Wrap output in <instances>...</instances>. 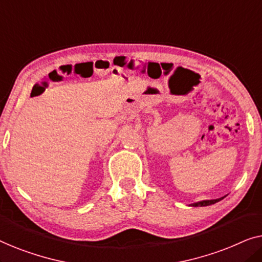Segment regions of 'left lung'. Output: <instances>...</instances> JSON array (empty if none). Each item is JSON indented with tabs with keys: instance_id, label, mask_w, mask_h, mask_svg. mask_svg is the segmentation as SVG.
<instances>
[{
	"instance_id": "8db88e82",
	"label": "left lung",
	"mask_w": 262,
	"mask_h": 262,
	"mask_svg": "<svg viewBox=\"0 0 262 262\" xmlns=\"http://www.w3.org/2000/svg\"><path fill=\"white\" fill-rule=\"evenodd\" d=\"M223 198H220V199H213V200H203V202H199V203H194L192 204V206H207V205H212V204L220 202Z\"/></svg>"
}]
</instances>
